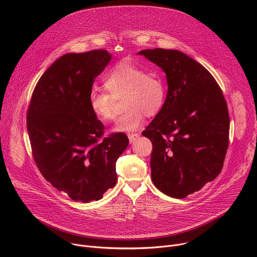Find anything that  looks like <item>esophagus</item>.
<instances>
[{"mask_svg": "<svg viewBox=\"0 0 257 257\" xmlns=\"http://www.w3.org/2000/svg\"><path fill=\"white\" fill-rule=\"evenodd\" d=\"M138 137H139V134H138V133H129V134H128V138H129L130 143L135 142V141L138 139Z\"/></svg>", "mask_w": 257, "mask_h": 257, "instance_id": "34e87169", "label": "esophagus"}]
</instances>
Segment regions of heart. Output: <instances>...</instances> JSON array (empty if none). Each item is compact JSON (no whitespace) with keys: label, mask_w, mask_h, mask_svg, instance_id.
<instances>
[{"label":"heart","mask_w":257,"mask_h":257,"mask_svg":"<svg viewBox=\"0 0 257 257\" xmlns=\"http://www.w3.org/2000/svg\"><path fill=\"white\" fill-rule=\"evenodd\" d=\"M105 91L92 90L88 97L93 115L103 123L115 119V99L124 98L126 112L119 118L115 131L132 132L137 130L145 117H155L164 108L168 97V85L158 72H148L144 68L129 62L115 64L103 77Z\"/></svg>","instance_id":"obj_1"}]
</instances>
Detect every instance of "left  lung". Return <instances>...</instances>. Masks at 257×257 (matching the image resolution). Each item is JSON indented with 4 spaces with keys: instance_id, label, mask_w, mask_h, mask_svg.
<instances>
[{
    "instance_id": "1",
    "label": "left lung",
    "mask_w": 257,
    "mask_h": 257,
    "mask_svg": "<svg viewBox=\"0 0 257 257\" xmlns=\"http://www.w3.org/2000/svg\"><path fill=\"white\" fill-rule=\"evenodd\" d=\"M139 54L166 72L169 85L164 108L142 132L153 143L152 179L163 193L184 198L223 169L230 132L227 101L210 73L182 52Z\"/></svg>"
}]
</instances>
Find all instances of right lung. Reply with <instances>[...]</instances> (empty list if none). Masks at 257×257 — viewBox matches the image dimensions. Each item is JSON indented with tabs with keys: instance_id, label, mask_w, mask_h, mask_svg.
Here are the masks:
<instances>
[{
	"instance_id": "right-lung-1",
	"label": "right lung",
	"mask_w": 257,
	"mask_h": 257,
	"mask_svg": "<svg viewBox=\"0 0 257 257\" xmlns=\"http://www.w3.org/2000/svg\"><path fill=\"white\" fill-rule=\"evenodd\" d=\"M111 57L105 50L64 55L36 83L27 108L36 166L76 201L98 200L116 185V162L129 143L123 132L104 136L88 103L94 79Z\"/></svg>"
}]
</instances>
